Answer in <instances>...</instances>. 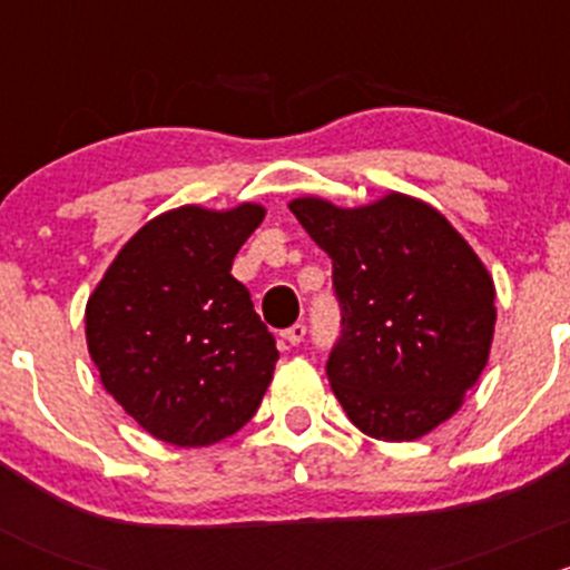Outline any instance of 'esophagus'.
<instances>
[{
  "label": "esophagus",
  "mask_w": 570,
  "mask_h": 570,
  "mask_svg": "<svg viewBox=\"0 0 570 570\" xmlns=\"http://www.w3.org/2000/svg\"><path fill=\"white\" fill-rule=\"evenodd\" d=\"M303 336H306V325H303V322H295L292 327L281 331V344H286V347H297V344L303 342Z\"/></svg>",
  "instance_id": "34e87169"
}]
</instances>
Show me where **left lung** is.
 Segmentation results:
<instances>
[{"label":"left lung","mask_w":570,"mask_h":570,"mask_svg":"<svg viewBox=\"0 0 570 570\" xmlns=\"http://www.w3.org/2000/svg\"><path fill=\"white\" fill-rule=\"evenodd\" d=\"M289 209L333 262L342 338L327 381L350 422L416 441L455 416L497 325V286L461 232L405 193L353 209L303 195Z\"/></svg>","instance_id":"left-lung-1"}]
</instances>
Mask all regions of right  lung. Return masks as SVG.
<instances>
[{
  "label": "right lung",
  "mask_w": 570,
  "mask_h": 570,
  "mask_svg": "<svg viewBox=\"0 0 570 570\" xmlns=\"http://www.w3.org/2000/svg\"><path fill=\"white\" fill-rule=\"evenodd\" d=\"M262 204H187L148 220L85 306L101 386L154 439L209 446L237 433L273 381V333L232 275Z\"/></svg>",
  "instance_id": "right-lung-1"
}]
</instances>
